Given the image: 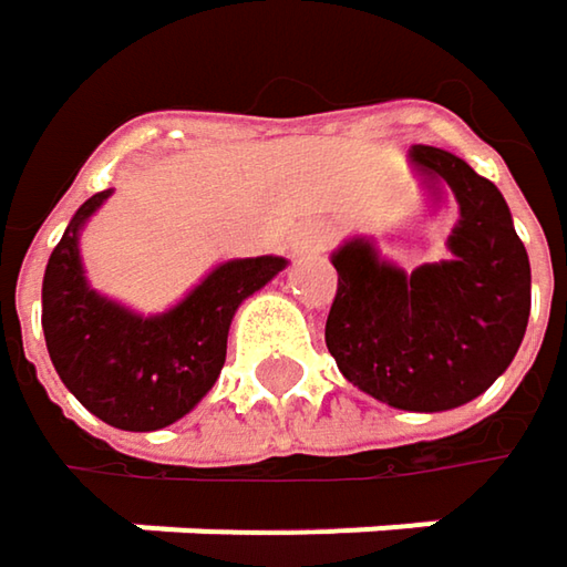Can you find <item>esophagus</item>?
Returning a JSON list of instances; mask_svg holds the SVG:
<instances>
[{"instance_id": "obj_1", "label": "esophagus", "mask_w": 567, "mask_h": 567, "mask_svg": "<svg viewBox=\"0 0 567 567\" xmlns=\"http://www.w3.org/2000/svg\"><path fill=\"white\" fill-rule=\"evenodd\" d=\"M329 245V231H322V228H309L303 231V238H300V248L303 251H322Z\"/></svg>"}]
</instances>
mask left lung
<instances>
[{"label": "left lung", "instance_id": "left-lung-1", "mask_svg": "<svg viewBox=\"0 0 567 567\" xmlns=\"http://www.w3.org/2000/svg\"><path fill=\"white\" fill-rule=\"evenodd\" d=\"M410 157L462 206L452 261L403 274L368 241H348L332 258L339 290L326 344L358 390L396 410L439 413L509 368L529 322V255L494 183L442 147L413 144Z\"/></svg>", "mask_w": 567, "mask_h": 567}]
</instances>
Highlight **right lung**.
I'll use <instances>...</instances> for the list:
<instances>
[{"instance_id":"right-lung-1","label":"right lung","mask_w":567,"mask_h":567,"mask_svg":"<svg viewBox=\"0 0 567 567\" xmlns=\"http://www.w3.org/2000/svg\"><path fill=\"white\" fill-rule=\"evenodd\" d=\"M109 189L70 219L41 290L48 354L66 390L102 423L151 432L177 423L216 384L235 309L284 270V258H245L216 267L181 306L142 319L86 287L76 235Z\"/></svg>"}]
</instances>
